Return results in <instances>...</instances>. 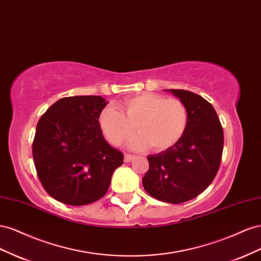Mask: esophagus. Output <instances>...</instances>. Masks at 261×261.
I'll use <instances>...</instances> for the list:
<instances>
[{
    "mask_svg": "<svg viewBox=\"0 0 261 261\" xmlns=\"http://www.w3.org/2000/svg\"><path fill=\"white\" fill-rule=\"evenodd\" d=\"M133 159H135V156H133V155H130V154H124V159H123V161H124V163H129V162H131Z\"/></svg>",
    "mask_w": 261,
    "mask_h": 261,
    "instance_id": "34e87169",
    "label": "esophagus"
}]
</instances>
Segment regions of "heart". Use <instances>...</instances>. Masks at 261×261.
<instances>
[{
	"instance_id": "heart-1",
	"label": "heart",
	"mask_w": 261,
	"mask_h": 261,
	"mask_svg": "<svg viewBox=\"0 0 261 261\" xmlns=\"http://www.w3.org/2000/svg\"><path fill=\"white\" fill-rule=\"evenodd\" d=\"M122 110L110 106L99 116L103 136L114 145H121L137 131L129 146L144 150L151 146L155 152L167 151L185 136L189 123L188 109L178 98L145 93L123 100Z\"/></svg>"
}]
</instances>
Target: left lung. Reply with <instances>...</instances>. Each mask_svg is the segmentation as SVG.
Here are the masks:
<instances>
[{"label":"left lung","mask_w":261,"mask_h":261,"mask_svg":"<svg viewBox=\"0 0 261 261\" xmlns=\"http://www.w3.org/2000/svg\"><path fill=\"white\" fill-rule=\"evenodd\" d=\"M188 109L189 123L175 146L147 156L150 167L142 184L153 198L182 203L199 196L217 175L224 144L219 117L211 103L185 89H165Z\"/></svg>","instance_id":"left-lung-1"}]
</instances>
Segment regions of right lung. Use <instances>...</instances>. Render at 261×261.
I'll return each mask as SVG.
<instances>
[{
	"instance_id": "1",
	"label": "right lung",
	"mask_w": 261,
	"mask_h": 261,
	"mask_svg": "<svg viewBox=\"0 0 261 261\" xmlns=\"http://www.w3.org/2000/svg\"><path fill=\"white\" fill-rule=\"evenodd\" d=\"M100 96H72L56 101L40 118L33 158L49 195L69 205H85L106 195L123 154L102 136Z\"/></svg>"
}]
</instances>
